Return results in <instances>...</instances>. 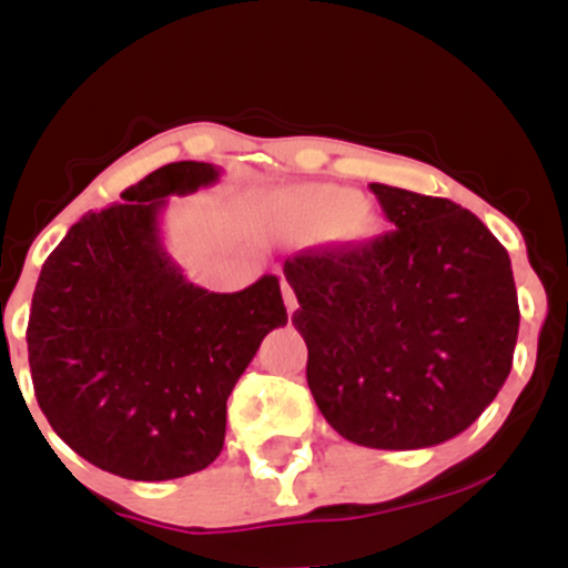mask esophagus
Instances as JSON below:
<instances>
[{
  "mask_svg": "<svg viewBox=\"0 0 568 568\" xmlns=\"http://www.w3.org/2000/svg\"><path fill=\"white\" fill-rule=\"evenodd\" d=\"M283 302H285V310H288L293 315V312H296V306H298V298H296V291L291 288L288 280H283Z\"/></svg>",
  "mask_w": 568,
  "mask_h": 568,
  "instance_id": "obj_1",
  "label": "esophagus"
}]
</instances>
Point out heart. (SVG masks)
Returning <instances> with one entry per match:
<instances>
[{
  "mask_svg": "<svg viewBox=\"0 0 568 568\" xmlns=\"http://www.w3.org/2000/svg\"><path fill=\"white\" fill-rule=\"evenodd\" d=\"M270 207L293 230L331 224V230L342 240H363L374 232V219L366 207L357 205V194L342 186L302 184L280 189L270 197Z\"/></svg>",
  "mask_w": 568,
  "mask_h": 568,
  "instance_id": "b5f03b06",
  "label": "heart"
}]
</instances>
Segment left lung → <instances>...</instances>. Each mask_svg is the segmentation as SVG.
Masks as SVG:
<instances>
[{
  "label": "left lung",
  "instance_id": "left-lung-1",
  "mask_svg": "<svg viewBox=\"0 0 568 568\" xmlns=\"http://www.w3.org/2000/svg\"><path fill=\"white\" fill-rule=\"evenodd\" d=\"M395 232L283 264L306 342V384L357 446L408 452L452 440L513 366L518 293L510 256L452 200L371 184Z\"/></svg>",
  "mask_w": 568,
  "mask_h": 568
}]
</instances>
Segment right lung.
I'll return each instance as SVG.
<instances>
[{
	"mask_svg": "<svg viewBox=\"0 0 568 568\" xmlns=\"http://www.w3.org/2000/svg\"><path fill=\"white\" fill-rule=\"evenodd\" d=\"M221 168L171 162L77 221L31 298L39 408L82 459L130 480L205 470L224 448L226 397L264 336L288 323L277 275L237 293L189 283L162 245L168 197Z\"/></svg>",
	"mask_w": 568,
	"mask_h": 568,
	"instance_id": "add662e5",
	"label": "right lung"
}]
</instances>
